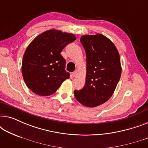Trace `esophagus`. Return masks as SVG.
Returning <instances> with one entry per match:
<instances>
[{"instance_id": "1", "label": "esophagus", "mask_w": 148, "mask_h": 148, "mask_svg": "<svg viewBox=\"0 0 148 148\" xmlns=\"http://www.w3.org/2000/svg\"><path fill=\"white\" fill-rule=\"evenodd\" d=\"M77 75V71H75L72 73L73 77H76Z\"/></svg>"}]
</instances>
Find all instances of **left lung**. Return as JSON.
Returning <instances> with one entry per match:
<instances>
[{
  "mask_svg": "<svg viewBox=\"0 0 148 148\" xmlns=\"http://www.w3.org/2000/svg\"><path fill=\"white\" fill-rule=\"evenodd\" d=\"M86 53L85 86L75 90L76 100L86 107H96L108 100L121 78V59L116 46L102 34L82 36Z\"/></svg>",
  "mask_w": 148,
  "mask_h": 148,
  "instance_id": "left-lung-1",
  "label": "left lung"
}]
</instances>
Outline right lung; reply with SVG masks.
<instances>
[{"label":"right lung","mask_w":148,"mask_h":148,"mask_svg":"<svg viewBox=\"0 0 148 148\" xmlns=\"http://www.w3.org/2000/svg\"><path fill=\"white\" fill-rule=\"evenodd\" d=\"M76 40L74 34L50 29L37 36L27 46L22 61V75L26 86L42 96L53 94L69 78L66 60L60 52Z\"/></svg>","instance_id":"add662e5"}]
</instances>
